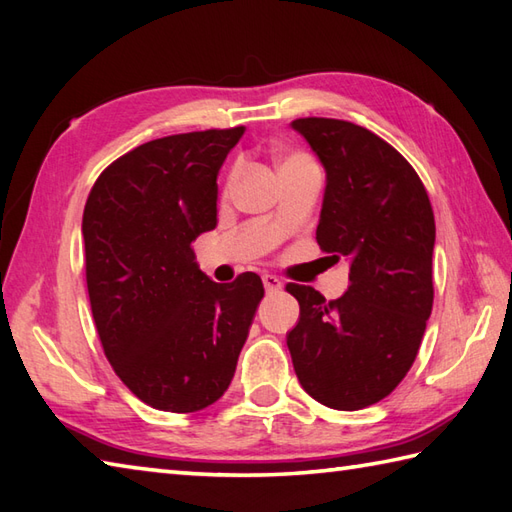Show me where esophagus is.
Instances as JSON below:
<instances>
[{
  "mask_svg": "<svg viewBox=\"0 0 512 512\" xmlns=\"http://www.w3.org/2000/svg\"><path fill=\"white\" fill-rule=\"evenodd\" d=\"M262 281H264V288H266V292H275V290H279V288H281V279H279V277H275V275H264V277H262Z\"/></svg>",
  "mask_w": 512,
  "mask_h": 512,
  "instance_id": "1",
  "label": "esophagus"
}]
</instances>
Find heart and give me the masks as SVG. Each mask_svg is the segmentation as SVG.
<instances>
[{
	"instance_id": "heart-1",
	"label": "heart",
	"mask_w": 512,
	"mask_h": 512,
	"mask_svg": "<svg viewBox=\"0 0 512 512\" xmlns=\"http://www.w3.org/2000/svg\"><path fill=\"white\" fill-rule=\"evenodd\" d=\"M303 160H308V158H303V156H288L284 162H281V167H284V165H292V162H303Z\"/></svg>"
}]
</instances>
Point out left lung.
<instances>
[{
	"label": "left lung",
	"mask_w": 512,
	"mask_h": 512,
	"mask_svg": "<svg viewBox=\"0 0 512 512\" xmlns=\"http://www.w3.org/2000/svg\"><path fill=\"white\" fill-rule=\"evenodd\" d=\"M325 169L317 242L350 262V288L325 301L290 284L299 321L286 336L301 387L356 411L383 400L416 361L431 317L436 220L418 173L369 129L336 118L290 123Z\"/></svg>",
	"instance_id": "8db88e82"
}]
</instances>
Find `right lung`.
<instances>
[{
	"mask_svg": "<svg viewBox=\"0 0 512 512\" xmlns=\"http://www.w3.org/2000/svg\"><path fill=\"white\" fill-rule=\"evenodd\" d=\"M244 132L149 140L114 160L85 202V277L105 356L160 411L222 398L264 297L255 273L215 284L191 248L217 224V173Z\"/></svg>",
	"mask_w": 512,
	"mask_h": 512,
	"instance_id": "right-lung-1",
	"label": "right lung"
}]
</instances>
